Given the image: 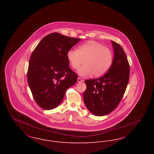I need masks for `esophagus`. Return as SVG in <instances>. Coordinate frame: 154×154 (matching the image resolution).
I'll return each instance as SVG.
<instances>
[{
    "label": "esophagus",
    "instance_id": "1",
    "mask_svg": "<svg viewBox=\"0 0 154 154\" xmlns=\"http://www.w3.org/2000/svg\"><path fill=\"white\" fill-rule=\"evenodd\" d=\"M77 81H78V82H82L83 80H82L81 78L79 77V78L77 79Z\"/></svg>",
    "mask_w": 154,
    "mask_h": 154
}]
</instances>
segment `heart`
<instances>
[{
    "instance_id": "b5f03b06",
    "label": "heart",
    "mask_w": 154,
    "mask_h": 154,
    "mask_svg": "<svg viewBox=\"0 0 154 154\" xmlns=\"http://www.w3.org/2000/svg\"><path fill=\"white\" fill-rule=\"evenodd\" d=\"M68 61L81 76L92 75L99 77L106 73L112 66L113 54L109 48L95 41L89 40L79 47L78 50H70L67 53Z\"/></svg>"
}]
</instances>
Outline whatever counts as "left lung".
I'll return each mask as SVG.
<instances>
[{"mask_svg": "<svg viewBox=\"0 0 154 154\" xmlns=\"http://www.w3.org/2000/svg\"><path fill=\"white\" fill-rule=\"evenodd\" d=\"M111 43L114 57L109 70L101 77L85 80L84 101L88 110L97 116H106L117 108L129 80L130 66L124 50L117 43Z\"/></svg>", "mask_w": 154, "mask_h": 154, "instance_id": "obj_1", "label": "left lung"}]
</instances>
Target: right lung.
I'll return each mask as SVG.
<instances>
[{"instance_id":"obj_1","label":"right lung","mask_w":154,"mask_h":154,"mask_svg":"<svg viewBox=\"0 0 154 154\" xmlns=\"http://www.w3.org/2000/svg\"><path fill=\"white\" fill-rule=\"evenodd\" d=\"M80 40L52 33L44 37L32 52L27 79L33 97L41 108L57 107L66 90L76 82L78 75L69 66L67 53Z\"/></svg>"}]
</instances>
